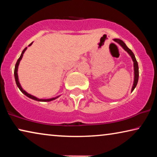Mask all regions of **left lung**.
Segmentation results:
<instances>
[{
	"label": "left lung",
	"mask_w": 157,
	"mask_h": 157,
	"mask_svg": "<svg viewBox=\"0 0 157 157\" xmlns=\"http://www.w3.org/2000/svg\"><path fill=\"white\" fill-rule=\"evenodd\" d=\"M113 40H114V41H116V42H117L118 44L120 45V46H121V47L124 49V50H125L126 51H127V53L131 56V57H132L133 61H134V84H133V86H132V91H134V89H135V88H136V85H137V83H138V80H139V66H138V63H137L136 59V58H135V56L134 54V53H133L132 51H131L130 49L128 48L127 46H126V45L124 44V42L123 41V40H120V39H118V38H115V39H113Z\"/></svg>",
	"instance_id": "1"
}]
</instances>
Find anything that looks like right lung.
I'll use <instances>...</instances> for the list:
<instances>
[{"instance_id":"add662e5","label":"right lung","mask_w":157,"mask_h":157,"mask_svg":"<svg viewBox=\"0 0 157 157\" xmlns=\"http://www.w3.org/2000/svg\"><path fill=\"white\" fill-rule=\"evenodd\" d=\"M32 44H33V42H32L31 44H29V46H31V45ZM26 49H27V47H26V48H25L24 49H23V51H22V53H21V56L19 57V59H18V61H17L16 63V66H15V69H14V76H15V80H16V83L17 86L18 87V89L21 90V91L22 92L23 94H24L25 96H28V97L30 98H32V99L36 100V101H53V100L56 99V98H57L58 97H59V96H57V97H55V98H49V99H40V98H38L35 97V96H33L31 95V94H28L27 92H26V91H25L24 90H23V89H22V87H21V84H20V83H19V81H18V73H17V71H18V68L19 63H20L21 60V59H22V57H23V53H24V52L25 51V50H26Z\"/></svg>"}]
</instances>
